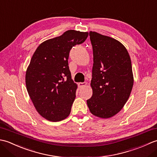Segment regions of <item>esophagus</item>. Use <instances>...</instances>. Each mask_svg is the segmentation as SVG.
Listing matches in <instances>:
<instances>
[{"label": "esophagus", "mask_w": 157, "mask_h": 157, "mask_svg": "<svg viewBox=\"0 0 157 157\" xmlns=\"http://www.w3.org/2000/svg\"><path fill=\"white\" fill-rule=\"evenodd\" d=\"M80 88H82V87H84V86H86V85H87V83L86 82H79L78 84Z\"/></svg>", "instance_id": "1"}]
</instances>
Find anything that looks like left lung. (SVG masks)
Segmentation results:
<instances>
[{"label": "left lung", "mask_w": 157, "mask_h": 157, "mask_svg": "<svg viewBox=\"0 0 157 157\" xmlns=\"http://www.w3.org/2000/svg\"><path fill=\"white\" fill-rule=\"evenodd\" d=\"M93 50L92 97L87 105L92 115L110 118L118 113L131 94L134 76L129 53L121 42L90 32Z\"/></svg>", "instance_id": "left-lung-1"}]
</instances>
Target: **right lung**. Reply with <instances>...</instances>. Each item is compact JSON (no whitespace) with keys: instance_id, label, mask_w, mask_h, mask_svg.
I'll use <instances>...</instances> for the list:
<instances>
[{"instance_id":"obj_1","label":"right lung","mask_w":157,"mask_h":157,"mask_svg":"<svg viewBox=\"0 0 157 157\" xmlns=\"http://www.w3.org/2000/svg\"><path fill=\"white\" fill-rule=\"evenodd\" d=\"M88 36V32L66 31L43 42L32 56L25 73L26 88L36 111L48 121H61L70 114L78 86L69 71V52Z\"/></svg>"}]
</instances>
